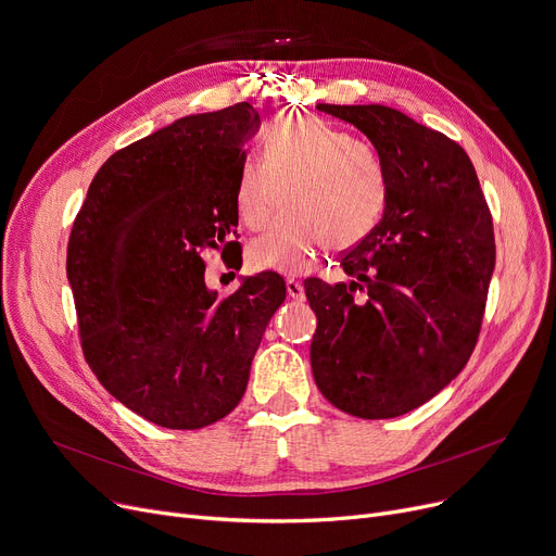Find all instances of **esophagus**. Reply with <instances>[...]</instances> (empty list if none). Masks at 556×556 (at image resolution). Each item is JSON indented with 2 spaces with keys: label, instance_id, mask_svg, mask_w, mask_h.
Wrapping results in <instances>:
<instances>
[{
  "label": "esophagus",
  "instance_id": "1",
  "mask_svg": "<svg viewBox=\"0 0 556 556\" xmlns=\"http://www.w3.org/2000/svg\"><path fill=\"white\" fill-rule=\"evenodd\" d=\"M286 290H288V295L293 298V300H304V283L302 281H298V279H286Z\"/></svg>",
  "mask_w": 556,
  "mask_h": 556
}]
</instances>
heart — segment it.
<instances>
[{
	"instance_id": "b5f03b06",
	"label": "heart",
	"mask_w": 556,
	"mask_h": 556,
	"mask_svg": "<svg viewBox=\"0 0 556 556\" xmlns=\"http://www.w3.org/2000/svg\"><path fill=\"white\" fill-rule=\"evenodd\" d=\"M261 151L263 160L248 157L239 168L233 207L252 231L268 227L283 191L288 210L250 245L252 266L302 273L325 243L354 248L386 216L390 170L371 141L308 114H281Z\"/></svg>"
}]
</instances>
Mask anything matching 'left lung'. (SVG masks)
<instances>
[{
	"instance_id": "8db88e82",
	"label": "left lung",
	"mask_w": 556,
	"mask_h": 556,
	"mask_svg": "<svg viewBox=\"0 0 556 556\" xmlns=\"http://www.w3.org/2000/svg\"><path fill=\"white\" fill-rule=\"evenodd\" d=\"M317 110L354 124L383 153L390 202L369 237L340 258L352 281H304L317 315L313 378L342 413L392 419L469 363L495 266L493 218L457 141L386 105ZM356 289L363 301L353 300Z\"/></svg>"
}]
</instances>
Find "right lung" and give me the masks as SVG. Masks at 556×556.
I'll list each match as a JSON object with an SVG mask.
<instances>
[{
	"mask_svg": "<svg viewBox=\"0 0 556 556\" xmlns=\"http://www.w3.org/2000/svg\"><path fill=\"white\" fill-rule=\"evenodd\" d=\"M258 112L191 114L99 168L67 245L80 346L101 386L139 417L198 430L245 394L252 358L286 300L277 273L218 298L204 250H237L233 187Z\"/></svg>",
	"mask_w": 556,
	"mask_h": 556,
	"instance_id": "obj_1",
	"label": "right lung"
}]
</instances>
